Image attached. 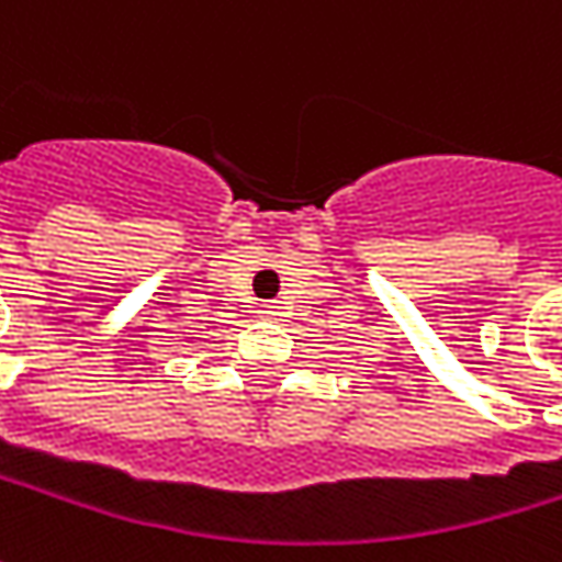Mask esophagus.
<instances>
[{
    "label": "esophagus",
    "mask_w": 562,
    "mask_h": 562,
    "mask_svg": "<svg viewBox=\"0 0 562 562\" xmlns=\"http://www.w3.org/2000/svg\"><path fill=\"white\" fill-rule=\"evenodd\" d=\"M257 314L263 317V321H280L282 311H280V302H267V305L257 307Z\"/></svg>",
    "instance_id": "esophagus-1"
}]
</instances>
